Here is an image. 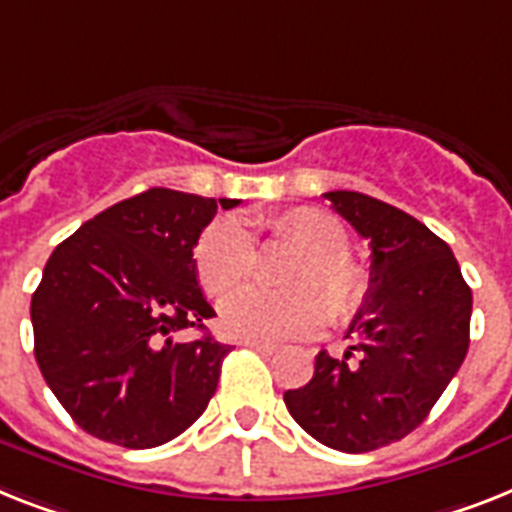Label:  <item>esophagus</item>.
I'll list each match as a JSON object with an SVG mask.
<instances>
[{
  "label": "esophagus",
  "instance_id": "obj_1",
  "mask_svg": "<svg viewBox=\"0 0 512 512\" xmlns=\"http://www.w3.org/2000/svg\"><path fill=\"white\" fill-rule=\"evenodd\" d=\"M244 347L260 352V355H273V352L278 350L276 344H265V342H244Z\"/></svg>",
  "mask_w": 512,
  "mask_h": 512
}]
</instances>
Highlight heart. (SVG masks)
<instances>
[{"instance_id":"heart-1","label":"heart","mask_w":512,"mask_h":512,"mask_svg":"<svg viewBox=\"0 0 512 512\" xmlns=\"http://www.w3.org/2000/svg\"><path fill=\"white\" fill-rule=\"evenodd\" d=\"M273 242L305 252L289 284L299 292L276 294L244 289L226 299L220 321L228 336L244 342H289L321 331L328 321H347L368 297V270L355 263L350 234L331 213L318 207H294L268 223ZM199 284L210 297L234 292L257 270V249L242 220L220 218L202 231L194 249Z\"/></svg>"}]
</instances>
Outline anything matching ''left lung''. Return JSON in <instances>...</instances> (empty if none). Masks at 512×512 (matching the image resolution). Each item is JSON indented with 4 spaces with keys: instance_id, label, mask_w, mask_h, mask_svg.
<instances>
[{
    "instance_id": "1",
    "label": "left lung",
    "mask_w": 512,
    "mask_h": 512,
    "mask_svg": "<svg viewBox=\"0 0 512 512\" xmlns=\"http://www.w3.org/2000/svg\"><path fill=\"white\" fill-rule=\"evenodd\" d=\"M323 197L371 244V286L347 328L350 352H318L313 378L284 402L313 439L357 455L426 421L465 360L473 297L452 249L421 220L360 191Z\"/></svg>"
}]
</instances>
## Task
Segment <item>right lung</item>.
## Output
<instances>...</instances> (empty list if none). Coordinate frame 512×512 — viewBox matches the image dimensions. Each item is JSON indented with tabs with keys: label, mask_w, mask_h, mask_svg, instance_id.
<instances>
[{
	"label": "right lung",
	"mask_w": 512,
	"mask_h": 512,
	"mask_svg": "<svg viewBox=\"0 0 512 512\" xmlns=\"http://www.w3.org/2000/svg\"><path fill=\"white\" fill-rule=\"evenodd\" d=\"M236 205L149 189L57 244L31 299L33 355L86 434L149 450L205 413L231 347L178 334L215 315L194 247L218 207Z\"/></svg>",
	"instance_id": "1"
}]
</instances>
